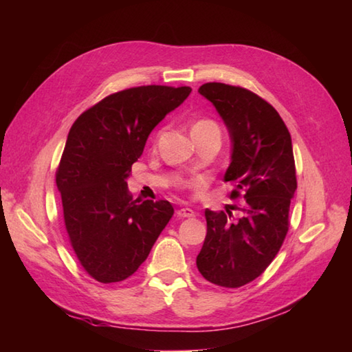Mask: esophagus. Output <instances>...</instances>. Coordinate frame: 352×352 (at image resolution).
Returning <instances> with one entry per match:
<instances>
[{
    "mask_svg": "<svg viewBox=\"0 0 352 352\" xmlns=\"http://www.w3.org/2000/svg\"><path fill=\"white\" fill-rule=\"evenodd\" d=\"M177 216L180 219H186V217H194L195 212L190 210V208H180V210L177 211Z\"/></svg>",
    "mask_w": 352,
    "mask_h": 352,
    "instance_id": "34e87169",
    "label": "esophagus"
}]
</instances>
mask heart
Returning <instances> with one entry per match:
<instances>
[{
  "label": "heart",
  "mask_w": 352,
  "mask_h": 352,
  "mask_svg": "<svg viewBox=\"0 0 352 352\" xmlns=\"http://www.w3.org/2000/svg\"><path fill=\"white\" fill-rule=\"evenodd\" d=\"M208 126H216V124H214L212 121H210V119H200V121H197L192 126V130H190V132H195V130H200V129H204V127H208ZM162 135V132L158 133V136Z\"/></svg>",
  "instance_id": "b5f03b06"
}]
</instances>
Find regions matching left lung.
<instances>
[{
  "mask_svg": "<svg viewBox=\"0 0 352 352\" xmlns=\"http://www.w3.org/2000/svg\"><path fill=\"white\" fill-rule=\"evenodd\" d=\"M199 93L228 129L233 148L223 180L234 183L231 199L242 195L243 204L239 217L205 210L197 269L206 281L236 289L264 273L287 234L296 190L294 148L279 113L258 94L219 82L204 83Z\"/></svg>",
  "mask_w": 352,
  "mask_h": 352,
  "instance_id": "left-lung-1",
  "label": "left lung"
}]
</instances>
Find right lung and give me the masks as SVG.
<instances>
[{
	"mask_svg": "<svg viewBox=\"0 0 352 352\" xmlns=\"http://www.w3.org/2000/svg\"><path fill=\"white\" fill-rule=\"evenodd\" d=\"M189 93L164 85L113 93L69 130L56 183L71 247L99 283L132 276L174 216L168 200H133L127 177L155 126Z\"/></svg>",
	"mask_w": 352,
	"mask_h": 352,
	"instance_id": "add662e5",
	"label": "right lung"
}]
</instances>
